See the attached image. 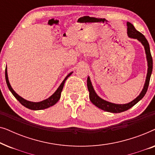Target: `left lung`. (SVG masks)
Masks as SVG:
<instances>
[{"mask_svg":"<svg viewBox=\"0 0 155 155\" xmlns=\"http://www.w3.org/2000/svg\"><path fill=\"white\" fill-rule=\"evenodd\" d=\"M127 27H128V28H127V34H128V37L130 38H133V39H136L143 45L144 48H145L146 58H147V61L148 68L147 76H146V80L143 89L142 90L141 92L140 93V94L135 99H133L132 101H130V102L128 104H118L111 103L101 99V97H99L97 94V93L95 92L94 87L92 86L90 77L87 78V88L89 92H90L89 97H90L91 102L101 110H104L105 111L111 112V113H120V112L127 111L128 109H130L131 107H133L135 104H136L140 100H141L143 98V97L145 96L146 92H147L148 86H149L150 77H151V74L152 72V67H153V62H152V58L151 56V53H150V45L147 40L145 37V36L140 32V31L136 30V29L135 28L134 26L130 22H127Z\"/></svg>","mask_w":155,"mask_h":155,"instance_id":"left-lung-1","label":"left lung"}]
</instances>
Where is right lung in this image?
<instances>
[{
  "instance_id": "1",
  "label": "right lung",
  "mask_w": 155,
  "mask_h": 155,
  "mask_svg": "<svg viewBox=\"0 0 155 155\" xmlns=\"http://www.w3.org/2000/svg\"><path fill=\"white\" fill-rule=\"evenodd\" d=\"M73 73V72L70 73L65 78V79L63 80L62 83L60 84V86L58 87V88L57 89L56 92H55L54 94H53L51 96L48 97V99H44V100L41 101H39V102H33V101H27L24 98H22V97H20V95H18L17 93L13 90V89L12 88L11 85H10L9 80H8V71H7V67L5 68V80L6 83H7V85L8 87V89H9L10 92H12V94H13V96L15 97V98L18 99V100L20 101V104L24 106L27 109H31V110H42L47 109V108L52 107L54 104L58 102V101L61 98V92H62L63 86H64L65 80L68 79V78L70 77L71 75V74Z\"/></svg>"
}]
</instances>
